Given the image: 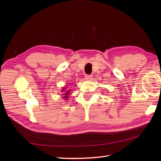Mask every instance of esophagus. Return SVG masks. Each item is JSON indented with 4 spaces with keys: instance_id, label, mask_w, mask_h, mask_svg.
I'll return each mask as SVG.
<instances>
[{
    "instance_id": "1",
    "label": "esophagus",
    "mask_w": 161,
    "mask_h": 161,
    "mask_svg": "<svg viewBox=\"0 0 161 161\" xmlns=\"http://www.w3.org/2000/svg\"><path fill=\"white\" fill-rule=\"evenodd\" d=\"M92 75H86V76H85V79H86V80H89V79H92Z\"/></svg>"
}]
</instances>
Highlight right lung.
Wrapping results in <instances>:
<instances>
[{
	"label": "right lung",
	"mask_w": 161,
	"mask_h": 161,
	"mask_svg": "<svg viewBox=\"0 0 161 161\" xmlns=\"http://www.w3.org/2000/svg\"><path fill=\"white\" fill-rule=\"evenodd\" d=\"M63 91H64V90H63ZM70 91H69V90H68V91H66V93H64V95H66V96H64V98H65V99H66L67 98V97H68V95H69V94H70V92H69Z\"/></svg>",
	"instance_id": "1"
}]
</instances>
